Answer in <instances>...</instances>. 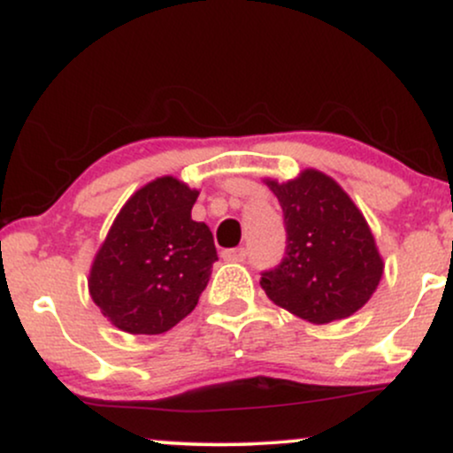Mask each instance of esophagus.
<instances>
[{
  "mask_svg": "<svg viewBox=\"0 0 453 453\" xmlns=\"http://www.w3.org/2000/svg\"><path fill=\"white\" fill-rule=\"evenodd\" d=\"M221 256H223V259H226V262H244V259H247V249H244V247L226 249Z\"/></svg>",
  "mask_w": 453,
  "mask_h": 453,
  "instance_id": "esophagus-1",
  "label": "esophagus"
}]
</instances>
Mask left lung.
Here are the masks:
<instances>
[{"mask_svg":"<svg viewBox=\"0 0 453 453\" xmlns=\"http://www.w3.org/2000/svg\"><path fill=\"white\" fill-rule=\"evenodd\" d=\"M266 185L288 232L285 257L259 280L268 298L311 324L360 311L381 280L383 259L351 197L319 170L288 183L266 179Z\"/></svg>","mask_w":453,"mask_h":453,"instance_id":"8db88e82","label":"left lung"}]
</instances>
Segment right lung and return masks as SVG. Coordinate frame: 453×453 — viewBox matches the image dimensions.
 <instances>
[{"instance_id":"right-lung-1","label":"right lung","mask_w":453,"mask_h":453,"mask_svg":"<svg viewBox=\"0 0 453 453\" xmlns=\"http://www.w3.org/2000/svg\"><path fill=\"white\" fill-rule=\"evenodd\" d=\"M197 191L174 176L138 189L114 219L89 273V294L112 326L161 334L196 309L217 249L191 219Z\"/></svg>"}]
</instances>
